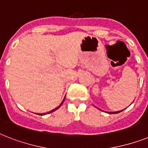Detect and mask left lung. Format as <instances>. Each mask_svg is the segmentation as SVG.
Instances as JSON below:
<instances>
[{
  "label": "left lung",
  "mask_w": 148,
  "mask_h": 148,
  "mask_svg": "<svg viewBox=\"0 0 148 148\" xmlns=\"http://www.w3.org/2000/svg\"><path fill=\"white\" fill-rule=\"evenodd\" d=\"M122 110H120V111H117V112H110L109 114H117V113H120L121 112Z\"/></svg>",
  "instance_id": "left-lung-1"
}]
</instances>
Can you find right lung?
I'll use <instances>...</instances> for the list:
<instances>
[{
	"label": "right lung",
	"instance_id": "right-lung-1",
	"mask_svg": "<svg viewBox=\"0 0 148 148\" xmlns=\"http://www.w3.org/2000/svg\"><path fill=\"white\" fill-rule=\"evenodd\" d=\"M64 99H65V97H64ZM64 100H63V101H62V102H61V103H60V105L58 106V108H55V109H53V110H51V111H50V112H47V114H50V113H51V112H53V111H54V110H57V109H58V108H60V106H61V105H62V104H63V103H64ZM45 114H39V115H45Z\"/></svg>",
	"mask_w": 148,
	"mask_h": 148
}]
</instances>
